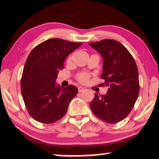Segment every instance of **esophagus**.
Returning <instances> with one entry per match:
<instances>
[{"mask_svg": "<svg viewBox=\"0 0 159 159\" xmlns=\"http://www.w3.org/2000/svg\"><path fill=\"white\" fill-rule=\"evenodd\" d=\"M84 90V88H82V87H81V86L78 87V91H79L80 93L82 92V91H83Z\"/></svg>", "mask_w": 159, "mask_h": 159, "instance_id": "1", "label": "esophagus"}]
</instances>
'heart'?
Returning a JSON list of instances; mask_svg holds the SVG:
<instances>
[{"label":"heart","instance_id":"1","mask_svg":"<svg viewBox=\"0 0 159 159\" xmlns=\"http://www.w3.org/2000/svg\"><path fill=\"white\" fill-rule=\"evenodd\" d=\"M71 58V57L70 56V57L68 58V61H70ZM77 78L80 82H82V83H85V82L88 81L89 78H90V76H89L88 74L83 72V73L78 74L77 76Z\"/></svg>","mask_w":159,"mask_h":159}]
</instances>
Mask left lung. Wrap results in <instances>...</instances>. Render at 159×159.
Instances as JSON below:
<instances>
[{"label": "left lung", "mask_w": 159, "mask_h": 159, "mask_svg": "<svg viewBox=\"0 0 159 159\" xmlns=\"http://www.w3.org/2000/svg\"><path fill=\"white\" fill-rule=\"evenodd\" d=\"M89 45L103 58V85L107 93H95L90 108L95 116L109 124L126 118L138 98L140 85L136 63L128 50L118 41L103 40Z\"/></svg>", "instance_id": "8db88e82"}]
</instances>
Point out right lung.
Returning <instances> with one entry per match:
<instances>
[{"mask_svg":"<svg viewBox=\"0 0 159 159\" xmlns=\"http://www.w3.org/2000/svg\"><path fill=\"white\" fill-rule=\"evenodd\" d=\"M82 45L52 38L37 45L30 53L21 76V93L28 112L36 121L51 124L66 114L78 90L71 84L61 87L56 80L66 58Z\"/></svg>","mask_w":159,"mask_h":159,"instance_id":"right-lung-1","label":"right lung"}]
</instances>
